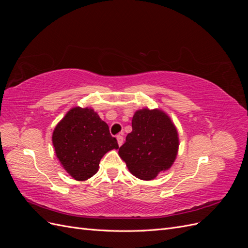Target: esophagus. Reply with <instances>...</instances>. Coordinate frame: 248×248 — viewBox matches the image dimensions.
<instances>
[{"label": "esophagus", "instance_id": "esophagus-1", "mask_svg": "<svg viewBox=\"0 0 248 248\" xmlns=\"http://www.w3.org/2000/svg\"><path fill=\"white\" fill-rule=\"evenodd\" d=\"M117 140H118V145L122 146V144H123V136H122V134H118Z\"/></svg>", "mask_w": 248, "mask_h": 248}]
</instances>
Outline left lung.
I'll use <instances>...</instances> for the list:
<instances>
[{
	"label": "left lung",
	"mask_w": 248,
	"mask_h": 248,
	"mask_svg": "<svg viewBox=\"0 0 248 248\" xmlns=\"http://www.w3.org/2000/svg\"><path fill=\"white\" fill-rule=\"evenodd\" d=\"M178 150L179 134L170 116L159 108H144L134 112L132 131L119 156L134 177L150 181L170 169Z\"/></svg>",
	"instance_id": "left-lung-1"
}]
</instances>
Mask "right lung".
<instances>
[{
  "label": "right lung",
  "mask_w": 248,
  "mask_h": 248,
  "mask_svg": "<svg viewBox=\"0 0 248 248\" xmlns=\"http://www.w3.org/2000/svg\"><path fill=\"white\" fill-rule=\"evenodd\" d=\"M51 140L61 166L77 181L93 177L103 155L119 149L108 125L89 107L67 111L55 127Z\"/></svg>",
  "instance_id": "obj_1"
}]
</instances>
